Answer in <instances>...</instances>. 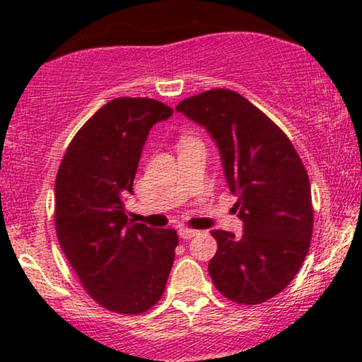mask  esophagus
<instances>
[{"mask_svg": "<svg viewBox=\"0 0 362 362\" xmlns=\"http://www.w3.org/2000/svg\"><path fill=\"white\" fill-rule=\"evenodd\" d=\"M177 234H180L181 239H185V240H189V239H192V237H194V235L199 234V230H194V229H187V227H180V229H177Z\"/></svg>", "mask_w": 362, "mask_h": 362, "instance_id": "1", "label": "esophagus"}]
</instances>
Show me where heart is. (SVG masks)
<instances>
[{
  "mask_svg": "<svg viewBox=\"0 0 362 362\" xmlns=\"http://www.w3.org/2000/svg\"><path fill=\"white\" fill-rule=\"evenodd\" d=\"M186 141H192V138H185V140H182V143H186Z\"/></svg>",
  "mask_w": 362,
  "mask_h": 362,
  "instance_id": "b5f03b06",
  "label": "heart"
}]
</instances>
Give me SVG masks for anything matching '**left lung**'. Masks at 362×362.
<instances>
[{"instance_id": "1", "label": "left lung", "mask_w": 362, "mask_h": 362, "mask_svg": "<svg viewBox=\"0 0 362 362\" xmlns=\"http://www.w3.org/2000/svg\"><path fill=\"white\" fill-rule=\"evenodd\" d=\"M204 127L221 153L240 237L212 230L217 252L209 275L226 298L259 305L298 274L310 249L313 206L306 170L288 136L240 93L214 88L177 103Z\"/></svg>"}]
</instances>
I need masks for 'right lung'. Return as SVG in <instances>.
<instances>
[{
	"mask_svg": "<svg viewBox=\"0 0 362 362\" xmlns=\"http://www.w3.org/2000/svg\"><path fill=\"white\" fill-rule=\"evenodd\" d=\"M171 115L153 98L110 100L72 138L57 171L59 244L87 293L115 313L151 308L175 262V229L133 224L125 214L148 133Z\"/></svg>",
	"mask_w": 362,
	"mask_h": 362,
	"instance_id": "add662e5",
	"label": "right lung"
}]
</instances>
